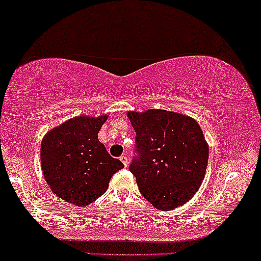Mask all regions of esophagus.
I'll return each mask as SVG.
<instances>
[{
    "mask_svg": "<svg viewBox=\"0 0 261 261\" xmlns=\"http://www.w3.org/2000/svg\"><path fill=\"white\" fill-rule=\"evenodd\" d=\"M120 160H121V162H122V164H123L124 166H127V165H128V158H127V155H126V154L121 155V156H120Z\"/></svg>",
    "mask_w": 261,
    "mask_h": 261,
    "instance_id": "obj_1",
    "label": "esophagus"
}]
</instances>
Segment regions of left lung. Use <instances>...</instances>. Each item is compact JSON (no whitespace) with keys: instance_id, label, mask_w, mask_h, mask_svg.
Wrapping results in <instances>:
<instances>
[{"instance_id":"1","label":"left lung","mask_w":261,"mask_h":261,"mask_svg":"<svg viewBox=\"0 0 261 261\" xmlns=\"http://www.w3.org/2000/svg\"><path fill=\"white\" fill-rule=\"evenodd\" d=\"M139 153L129 165L142 196L160 210L183 205L204 179L209 147L190 116L149 109L128 112Z\"/></svg>"}]
</instances>
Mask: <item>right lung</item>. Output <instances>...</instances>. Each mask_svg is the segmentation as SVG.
<instances>
[{
	"label": "right lung",
	"mask_w": 261,
	"mask_h": 261,
	"mask_svg": "<svg viewBox=\"0 0 261 261\" xmlns=\"http://www.w3.org/2000/svg\"><path fill=\"white\" fill-rule=\"evenodd\" d=\"M107 119L108 115L72 117L49 130L41 141L46 183L59 198L80 208L101 197L113 174L123 167L98 140Z\"/></svg>",
	"instance_id": "1"
}]
</instances>
